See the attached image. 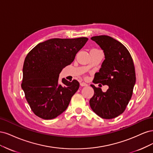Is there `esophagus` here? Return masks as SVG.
<instances>
[{"label": "esophagus", "mask_w": 153, "mask_h": 153, "mask_svg": "<svg viewBox=\"0 0 153 153\" xmlns=\"http://www.w3.org/2000/svg\"><path fill=\"white\" fill-rule=\"evenodd\" d=\"M80 85H81L82 87H84V86H87L88 85L86 84V83H85V82H81V83H80Z\"/></svg>", "instance_id": "esophagus-1"}]
</instances>
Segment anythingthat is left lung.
Masks as SVG:
<instances>
[{"mask_svg": "<svg viewBox=\"0 0 153 153\" xmlns=\"http://www.w3.org/2000/svg\"><path fill=\"white\" fill-rule=\"evenodd\" d=\"M91 39L103 50L105 58L93 82L107 85L108 89L103 92L91 85L94 94L89 104L100 117L113 119L124 112L132 96L136 81L133 61L128 49L116 39L105 35L93 36Z\"/></svg>", "mask_w": 153, "mask_h": 153, "instance_id": "left-lung-1", "label": "left lung"}]
</instances>
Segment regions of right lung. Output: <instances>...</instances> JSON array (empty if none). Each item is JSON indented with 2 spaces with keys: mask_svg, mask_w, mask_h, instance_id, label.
<instances>
[{
  "mask_svg": "<svg viewBox=\"0 0 153 153\" xmlns=\"http://www.w3.org/2000/svg\"><path fill=\"white\" fill-rule=\"evenodd\" d=\"M87 38L50 39L37 45L25 59L22 88L30 107L37 116L52 119L65 111L71 97L79 88L76 80L71 82L59 73L71 64L86 43Z\"/></svg>",
  "mask_w": 153,
  "mask_h": 153,
  "instance_id": "obj_1",
  "label": "right lung"
}]
</instances>
